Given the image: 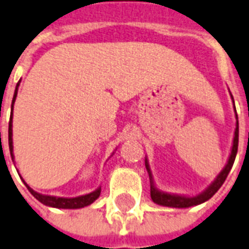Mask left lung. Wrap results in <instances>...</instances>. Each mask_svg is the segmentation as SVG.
Wrapping results in <instances>:
<instances>
[{"mask_svg": "<svg viewBox=\"0 0 249 249\" xmlns=\"http://www.w3.org/2000/svg\"><path fill=\"white\" fill-rule=\"evenodd\" d=\"M235 107V104H234ZM236 112V109H235ZM236 116V128H235V136H234V143H232V149H231L230 158H229V162L225 166V168L221 171V174L217 176V179L214 180L213 183L210 184L208 187V189H205L204 192L198 195V196L195 197H185V196H179V195H171V193H164L160 192L157 189V187L153 183V176H151V172H150L149 164H147V159L145 160L146 170L149 172L150 176V196H151V200L154 201L155 204L162 205V206H170V208H189V206H196V205H200L205 201H208L209 198L217 193V191L222 187V184L225 183L226 178L229 175V172L231 171V167L234 164L235 157H236V153H238V143H239V123H238V115Z\"/></svg>", "mask_w": 249, "mask_h": 249, "instance_id": "8db88e82", "label": "left lung"}]
</instances>
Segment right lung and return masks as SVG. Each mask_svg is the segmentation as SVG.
I'll list each match as a JSON object with an SVG mask.
<instances>
[{"mask_svg": "<svg viewBox=\"0 0 249 249\" xmlns=\"http://www.w3.org/2000/svg\"><path fill=\"white\" fill-rule=\"evenodd\" d=\"M18 86L19 82L15 89L14 98H13V103H11V116L10 121H9V149H10L11 158H13V107H14L15 98H17V92H18ZM26 184V183H24ZM26 187L28 188V191L31 192V195L35 197L36 200H39L41 204L47 205V206H52V208H58V209H79L85 208L87 205L92 204L98 197L100 196V188H98L94 192L85 195V196L74 197V198H64V197H54V196H45V195H40V193L35 192L34 189L28 187L26 184Z\"/></svg>", "mask_w": 249, "mask_h": 249, "instance_id": "right-lung-1", "label": "right lung"}]
</instances>
